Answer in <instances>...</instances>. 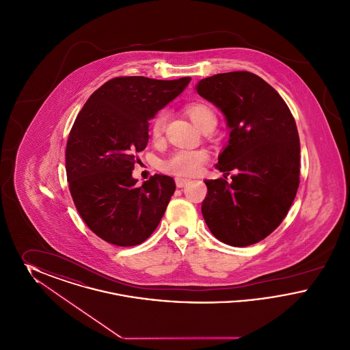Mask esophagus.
I'll list each match as a JSON object with an SVG mask.
<instances>
[{"label":"esophagus","instance_id":"obj_1","mask_svg":"<svg viewBox=\"0 0 350 350\" xmlns=\"http://www.w3.org/2000/svg\"><path fill=\"white\" fill-rule=\"evenodd\" d=\"M189 183H190V180H189V178H181V177H177V178H176V185H177V187H183L185 185H187Z\"/></svg>","mask_w":350,"mask_h":350}]
</instances>
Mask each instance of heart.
I'll return each instance as SVG.
<instances>
[{
	"instance_id": "1",
	"label": "heart",
	"mask_w": 350,
	"mask_h": 350,
	"mask_svg": "<svg viewBox=\"0 0 350 350\" xmlns=\"http://www.w3.org/2000/svg\"><path fill=\"white\" fill-rule=\"evenodd\" d=\"M186 111L193 123L200 129H203L213 120L217 122L215 113L210 106L204 103H191L187 106ZM165 124L167 113L160 111L153 118L150 124V133L153 139H160L163 136ZM207 160L208 152L206 150H177L161 161V170L176 176H194L200 172Z\"/></svg>"
}]
</instances>
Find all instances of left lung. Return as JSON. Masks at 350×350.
Returning a JSON list of instances; mask_svg holds the SVG:
<instances>
[{
  "label": "left lung",
  "instance_id": "left-lung-1",
  "mask_svg": "<svg viewBox=\"0 0 350 350\" xmlns=\"http://www.w3.org/2000/svg\"><path fill=\"white\" fill-rule=\"evenodd\" d=\"M196 90L223 113L230 129L217 167L233 181L204 180L202 215L224 244L248 247L287 215L299 186V135L282 97L254 73L239 70L203 79Z\"/></svg>",
  "mask_w": 350,
  "mask_h": 350
}]
</instances>
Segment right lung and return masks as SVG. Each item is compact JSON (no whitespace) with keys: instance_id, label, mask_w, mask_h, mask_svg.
I'll return each mask as SVG.
<instances>
[{"instance_id":"right-lung-1","label":"right lung","mask_w":350,"mask_h":350,"mask_svg":"<svg viewBox=\"0 0 350 350\" xmlns=\"http://www.w3.org/2000/svg\"><path fill=\"white\" fill-rule=\"evenodd\" d=\"M190 80L117 77L97 89L76 118L66 150L69 190L80 217L102 240L133 247L159 226L176 183L154 174L137 186L136 153L147 147L150 119Z\"/></svg>"}]
</instances>
